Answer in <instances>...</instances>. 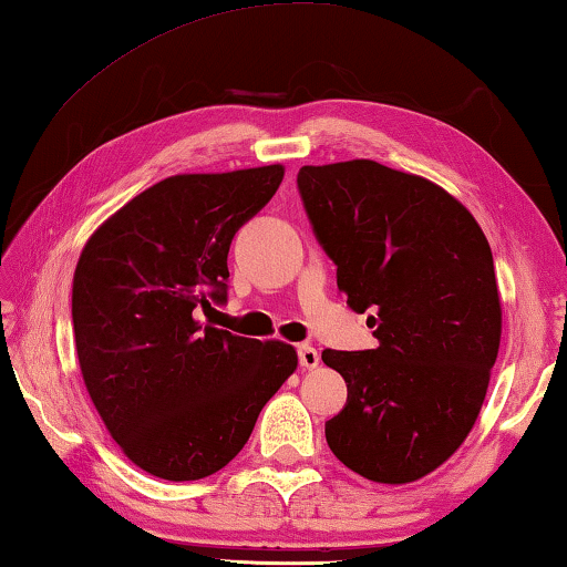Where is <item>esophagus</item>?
Segmentation results:
<instances>
[{
  "label": "esophagus",
  "instance_id": "esophagus-1",
  "mask_svg": "<svg viewBox=\"0 0 567 567\" xmlns=\"http://www.w3.org/2000/svg\"><path fill=\"white\" fill-rule=\"evenodd\" d=\"M297 358H300V368L305 370H315L320 364V354L310 344H302L300 350H297Z\"/></svg>",
  "mask_w": 567,
  "mask_h": 567
}]
</instances>
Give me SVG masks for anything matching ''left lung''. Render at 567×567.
I'll use <instances>...</instances> for the list:
<instances>
[{
	"label": "left lung",
	"mask_w": 567,
	"mask_h": 567,
	"mask_svg": "<svg viewBox=\"0 0 567 567\" xmlns=\"http://www.w3.org/2000/svg\"><path fill=\"white\" fill-rule=\"evenodd\" d=\"M315 237L338 265L378 348L324 350L348 405L328 445L372 483H415L463 445L501 348L503 310L491 245L443 187L372 159L297 172Z\"/></svg>",
	"instance_id": "left-lung-1"
}]
</instances>
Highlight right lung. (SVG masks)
I'll list each match as a JSON object with an SVG mask.
<instances>
[{"instance_id":"1","label":"right lung","mask_w":567,"mask_h":567,"mask_svg":"<svg viewBox=\"0 0 567 567\" xmlns=\"http://www.w3.org/2000/svg\"><path fill=\"white\" fill-rule=\"evenodd\" d=\"M282 177V165L167 177L82 249L72 328L84 385L114 443L150 475L182 483L223 470L297 370L292 344L199 320L227 300L233 237Z\"/></svg>"}]
</instances>
